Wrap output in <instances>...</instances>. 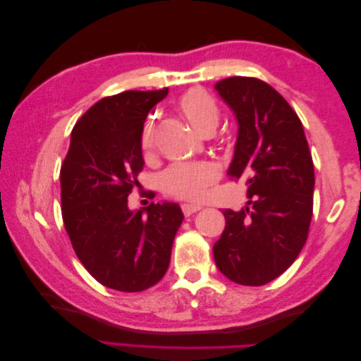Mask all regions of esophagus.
Wrapping results in <instances>:
<instances>
[{
    "instance_id": "1",
    "label": "esophagus",
    "mask_w": 361,
    "mask_h": 361,
    "mask_svg": "<svg viewBox=\"0 0 361 361\" xmlns=\"http://www.w3.org/2000/svg\"><path fill=\"white\" fill-rule=\"evenodd\" d=\"M180 209H182V212H183V215H185V216H190V215L195 214L197 211H200V209H202V206H199V204L183 203V204L180 206Z\"/></svg>"
}]
</instances>
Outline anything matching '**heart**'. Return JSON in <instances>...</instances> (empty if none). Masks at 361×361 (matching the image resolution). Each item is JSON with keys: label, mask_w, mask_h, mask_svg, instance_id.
I'll return each mask as SVG.
<instances>
[{"label": "heart", "mask_w": 361, "mask_h": 361, "mask_svg": "<svg viewBox=\"0 0 361 361\" xmlns=\"http://www.w3.org/2000/svg\"><path fill=\"white\" fill-rule=\"evenodd\" d=\"M178 108L191 126L203 135L212 134L220 123V106L209 93L197 87H192L179 97ZM140 146L143 155L149 158L155 146V126L150 120L141 130ZM218 179L220 169L214 162H178L161 174L159 187L170 197L200 202Z\"/></svg>", "instance_id": "b5f03b06"}]
</instances>
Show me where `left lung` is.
<instances>
[{"label": "left lung", "mask_w": 361, "mask_h": 361, "mask_svg": "<svg viewBox=\"0 0 361 361\" xmlns=\"http://www.w3.org/2000/svg\"><path fill=\"white\" fill-rule=\"evenodd\" d=\"M236 114L239 133L228 169L244 179L248 206L224 209L215 264L238 285L262 286L298 257L313 215L314 171L300 117L276 89L253 76L215 84Z\"/></svg>", "instance_id": "left-lung-1"}]
</instances>
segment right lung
<instances>
[{
	"mask_svg": "<svg viewBox=\"0 0 361 361\" xmlns=\"http://www.w3.org/2000/svg\"><path fill=\"white\" fill-rule=\"evenodd\" d=\"M167 93L102 97L75 123L61 164V216L75 255L93 279L120 292L146 290L164 277L183 220L176 203H150L137 212L128 207L145 166V120Z\"/></svg>",
	"mask_w": 361,
	"mask_h": 361,
	"instance_id": "add662e5",
	"label": "right lung"
}]
</instances>
